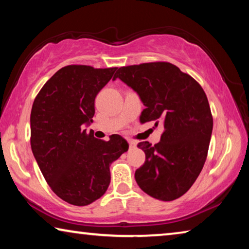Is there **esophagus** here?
Returning a JSON list of instances; mask_svg holds the SVG:
<instances>
[{
    "mask_svg": "<svg viewBox=\"0 0 249 249\" xmlns=\"http://www.w3.org/2000/svg\"><path fill=\"white\" fill-rule=\"evenodd\" d=\"M128 144H129V148H134L136 146V142L134 141H128Z\"/></svg>",
    "mask_w": 249,
    "mask_h": 249,
    "instance_id": "esophagus-1",
    "label": "esophagus"
}]
</instances>
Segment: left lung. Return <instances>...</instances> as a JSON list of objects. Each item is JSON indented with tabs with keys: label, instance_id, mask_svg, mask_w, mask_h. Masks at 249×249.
Wrapping results in <instances>:
<instances>
[{
	"label": "left lung",
	"instance_id": "left-lung-1",
	"mask_svg": "<svg viewBox=\"0 0 249 249\" xmlns=\"http://www.w3.org/2000/svg\"><path fill=\"white\" fill-rule=\"evenodd\" d=\"M120 78L143 102L142 124L164 125L160 142H141L145 163L135 172L136 183L156 199L174 200L195 183L207 157L213 117L204 89L191 75L167 62L120 68Z\"/></svg>",
	"mask_w": 249,
	"mask_h": 249
}]
</instances>
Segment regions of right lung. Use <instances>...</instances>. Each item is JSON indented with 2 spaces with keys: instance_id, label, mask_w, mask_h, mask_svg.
Listing matches in <instances>:
<instances>
[{
  "instance_id": "1",
  "label": "right lung",
  "mask_w": 249,
  "mask_h": 249,
  "mask_svg": "<svg viewBox=\"0 0 249 249\" xmlns=\"http://www.w3.org/2000/svg\"><path fill=\"white\" fill-rule=\"evenodd\" d=\"M117 68H62L47 81L31 110V147L47 184L61 199L86 206L105 194L109 166L128 144L117 134L105 142L85 127L93 123L94 102Z\"/></svg>"
}]
</instances>
